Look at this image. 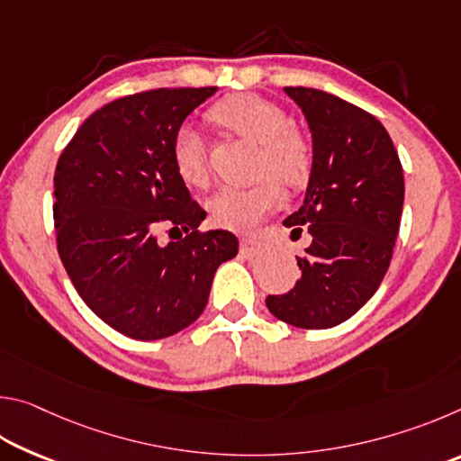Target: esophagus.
Here are the masks:
<instances>
[{
  "mask_svg": "<svg viewBox=\"0 0 461 461\" xmlns=\"http://www.w3.org/2000/svg\"><path fill=\"white\" fill-rule=\"evenodd\" d=\"M240 252L246 256V258H258V256H262L264 252H267V244L264 241H260L258 238H244L241 240V248Z\"/></svg>",
  "mask_w": 461,
  "mask_h": 461,
  "instance_id": "obj_1",
  "label": "esophagus"
}]
</instances>
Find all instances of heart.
Returning <instances> with one entry per match:
<instances>
[{"instance_id":"1","label":"heart","mask_w":461,"mask_h":461,"mask_svg":"<svg viewBox=\"0 0 461 461\" xmlns=\"http://www.w3.org/2000/svg\"><path fill=\"white\" fill-rule=\"evenodd\" d=\"M215 126L258 144L256 173L272 175L288 186H299L311 170V148L278 105L256 95H233L209 112ZM178 176L186 185L201 186L207 181L205 142L191 126L176 130L170 144ZM283 193L271 176L246 186H223L207 203L212 220L221 228L244 231L254 228L264 215L280 205Z\"/></svg>"}]
</instances>
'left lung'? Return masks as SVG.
<instances>
[{
    "label": "left lung",
    "instance_id": "left-lung-1",
    "mask_svg": "<svg viewBox=\"0 0 461 461\" xmlns=\"http://www.w3.org/2000/svg\"><path fill=\"white\" fill-rule=\"evenodd\" d=\"M305 115L313 142L305 199L283 221L291 238L311 233L301 278L286 294H268L280 321L327 330L360 311L384 278L399 233L404 178L384 126L330 93L285 87Z\"/></svg>",
    "mask_w": 461,
    "mask_h": 461
}]
</instances>
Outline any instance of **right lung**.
I'll return each mask as SVG.
<instances>
[{
    "mask_svg": "<svg viewBox=\"0 0 461 461\" xmlns=\"http://www.w3.org/2000/svg\"><path fill=\"white\" fill-rule=\"evenodd\" d=\"M215 91L115 99L81 123L59 158L52 212L62 267L93 313L131 339L189 327L207 305L215 270L238 254L231 231L197 230L207 213L170 156L186 115ZM162 227L174 238L167 245Z\"/></svg>",
    "mask_w": 461,
    "mask_h": 461,
    "instance_id": "right-lung-1",
    "label": "right lung"
}]
</instances>
